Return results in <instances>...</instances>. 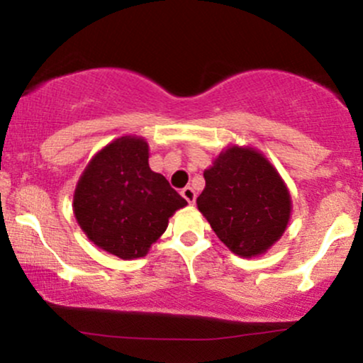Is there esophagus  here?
Masks as SVG:
<instances>
[{
	"label": "esophagus",
	"mask_w": 363,
	"mask_h": 363,
	"mask_svg": "<svg viewBox=\"0 0 363 363\" xmlns=\"http://www.w3.org/2000/svg\"><path fill=\"white\" fill-rule=\"evenodd\" d=\"M182 195L189 203H195V199H197V194H195V190L191 189V186H185V189L182 190Z\"/></svg>",
	"instance_id": "1"
}]
</instances>
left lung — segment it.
I'll return each instance as SVG.
<instances>
[{"label": "left lung", "instance_id": "obj_1", "mask_svg": "<svg viewBox=\"0 0 363 363\" xmlns=\"http://www.w3.org/2000/svg\"><path fill=\"white\" fill-rule=\"evenodd\" d=\"M203 178L199 211L233 253L255 257L282 236L291 216V195L259 152L229 147Z\"/></svg>", "mask_w": 363, "mask_h": 363}]
</instances>
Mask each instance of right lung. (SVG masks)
<instances>
[{
    "label": "right lung",
    "instance_id": "1",
    "mask_svg": "<svg viewBox=\"0 0 363 363\" xmlns=\"http://www.w3.org/2000/svg\"><path fill=\"white\" fill-rule=\"evenodd\" d=\"M144 139L121 138L89 161L74 191V216L86 236L115 257L147 253L186 200L147 163Z\"/></svg>",
    "mask_w": 363,
    "mask_h": 363
}]
</instances>
